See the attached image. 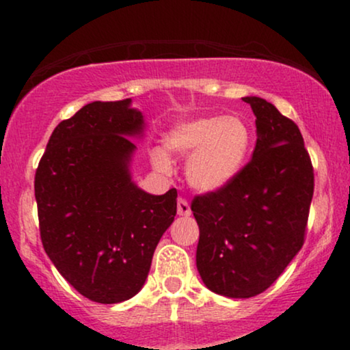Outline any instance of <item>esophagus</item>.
Masks as SVG:
<instances>
[{"instance_id":"34e87169","label":"esophagus","mask_w":350,"mask_h":350,"mask_svg":"<svg viewBox=\"0 0 350 350\" xmlns=\"http://www.w3.org/2000/svg\"><path fill=\"white\" fill-rule=\"evenodd\" d=\"M178 214L184 215V217L191 215V206H189V202L186 199H183V198L178 199Z\"/></svg>"}]
</instances>
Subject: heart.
Listing matches in <instances>:
<instances>
[{
    "label": "heart",
    "mask_w": 350,
    "mask_h": 350,
    "mask_svg": "<svg viewBox=\"0 0 350 350\" xmlns=\"http://www.w3.org/2000/svg\"><path fill=\"white\" fill-rule=\"evenodd\" d=\"M164 148L176 156H189L186 176L189 184L200 192L226 187L242 171L252 148V130L237 115L200 116L180 122L164 135ZM158 170L171 167L164 151L152 152Z\"/></svg>",
    "instance_id": "heart-1"
}]
</instances>
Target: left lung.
<instances>
[{
    "label": "left lung",
    "instance_id": "obj_1",
    "mask_svg": "<svg viewBox=\"0 0 350 350\" xmlns=\"http://www.w3.org/2000/svg\"><path fill=\"white\" fill-rule=\"evenodd\" d=\"M256 120L252 161L219 191L191 204L199 226L196 265L204 284L227 298L270 288L304 243L314 172L293 120L245 97Z\"/></svg>",
    "mask_w": 350,
    "mask_h": 350
}]
</instances>
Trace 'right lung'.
Wrapping results in <instances>:
<instances>
[{
	"label": "right lung",
	"instance_id": "obj_1",
	"mask_svg": "<svg viewBox=\"0 0 350 350\" xmlns=\"http://www.w3.org/2000/svg\"><path fill=\"white\" fill-rule=\"evenodd\" d=\"M131 98L92 102L52 131L34 178L42 247L80 295L102 304L143 288L152 253L178 211V191L144 192L131 180L142 136Z\"/></svg>",
	"mask_w": 350,
	"mask_h": 350
}]
</instances>
